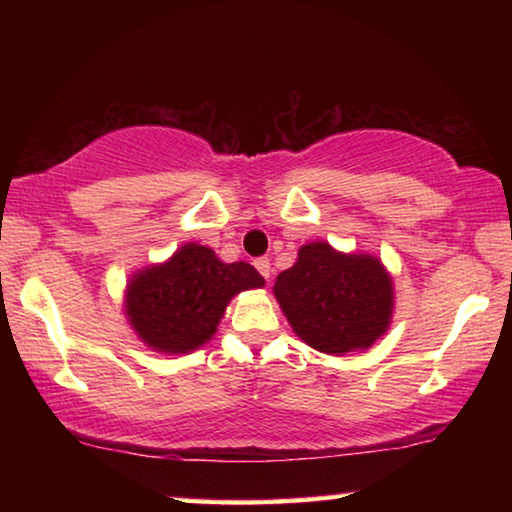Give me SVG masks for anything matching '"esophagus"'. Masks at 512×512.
Returning <instances> with one entry per match:
<instances>
[{
  "label": "esophagus",
  "instance_id": "34e87169",
  "mask_svg": "<svg viewBox=\"0 0 512 512\" xmlns=\"http://www.w3.org/2000/svg\"><path fill=\"white\" fill-rule=\"evenodd\" d=\"M255 268H257V271H259V275H262V277H266V280H268V277H271V259H268V257H257L255 259Z\"/></svg>",
  "mask_w": 512,
  "mask_h": 512
}]
</instances>
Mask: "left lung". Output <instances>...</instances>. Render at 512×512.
<instances>
[{"label":"left lung","mask_w":512,"mask_h":512,"mask_svg":"<svg viewBox=\"0 0 512 512\" xmlns=\"http://www.w3.org/2000/svg\"><path fill=\"white\" fill-rule=\"evenodd\" d=\"M273 291L293 332L327 354L366 350L391 323V277L379 259L336 253L323 241L302 246Z\"/></svg>","instance_id":"obj_1"}]
</instances>
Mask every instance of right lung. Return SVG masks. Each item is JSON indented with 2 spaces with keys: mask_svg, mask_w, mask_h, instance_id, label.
I'll return each mask as SVG.
<instances>
[{
  "mask_svg": "<svg viewBox=\"0 0 512 512\" xmlns=\"http://www.w3.org/2000/svg\"><path fill=\"white\" fill-rule=\"evenodd\" d=\"M257 287L264 277L250 264H223L214 250L187 244L167 264L133 277L126 314L146 345L183 354L210 341L232 296Z\"/></svg>",
  "mask_w": 512,
  "mask_h": 512,
  "instance_id": "add662e5",
  "label": "right lung"
}]
</instances>
